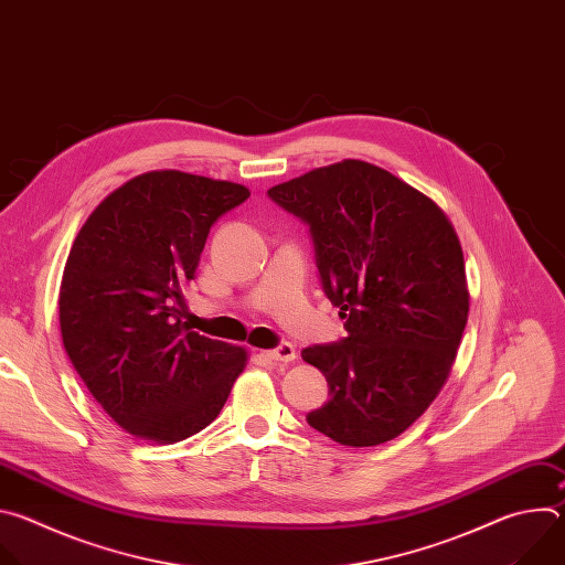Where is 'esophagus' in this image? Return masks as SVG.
Masks as SVG:
<instances>
[{
  "label": "esophagus",
  "mask_w": 565,
  "mask_h": 565,
  "mask_svg": "<svg viewBox=\"0 0 565 565\" xmlns=\"http://www.w3.org/2000/svg\"><path fill=\"white\" fill-rule=\"evenodd\" d=\"M266 355L270 358V360H275V362H295V358H297V351H295V347L292 344H279L277 349H270V351H266Z\"/></svg>",
  "instance_id": "esophagus-1"
}]
</instances>
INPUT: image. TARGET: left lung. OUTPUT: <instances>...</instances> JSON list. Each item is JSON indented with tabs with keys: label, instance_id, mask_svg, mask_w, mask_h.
Masks as SVG:
<instances>
[{
	"label": "left lung",
	"instance_id": "8db88e82",
	"mask_svg": "<svg viewBox=\"0 0 565 565\" xmlns=\"http://www.w3.org/2000/svg\"><path fill=\"white\" fill-rule=\"evenodd\" d=\"M268 194L310 225L321 284L347 319L340 344L301 351L331 388L308 425L347 447L397 438L440 393L467 324L465 259L449 216L355 158Z\"/></svg>",
	"mask_w": 565,
	"mask_h": 565
}]
</instances>
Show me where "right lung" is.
I'll return each instance as SVG.
<instances>
[{
	"instance_id": "1",
	"label": "right lung",
	"mask_w": 565,
	"mask_h": 565,
	"mask_svg": "<svg viewBox=\"0 0 565 565\" xmlns=\"http://www.w3.org/2000/svg\"><path fill=\"white\" fill-rule=\"evenodd\" d=\"M246 185L179 170L114 190L79 227L60 284L68 360L134 438L172 445L205 429L244 373V347L190 331L183 290L214 221Z\"/></svg>"
}]
</instances>
